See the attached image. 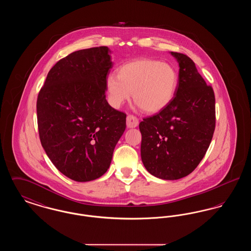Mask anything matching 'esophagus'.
Wrapping results in <instances>:
<instances>
[{"label": "esophagus", "instance_id": "obj_1", "mask_svg": "<svg viewBox=\"0 0 251 251\" xmlns=\"http://www.w3.org/2000/svg\"><path fill=\"white\" fill-rule=\"evenodd\" d=\"M138 119L132 115H129L127 117V127L128 128H135L138 126Z\"/></svg>", "mask_w": 251, "mask_h": 251}]
</instances>
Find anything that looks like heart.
<instances>
[{
  "mask_svg": "<svg viewBox=\"0 0 251 251\" xmlns=\"http://www.w3.org/2000/svg\"><path fill=\"white\" fill-rule=\"evenodd\" d=\"M179 84L176 70L159 60H135L121 66L118 76L109 75L106 91L112 106L132 99L146 113L155 114L169 105Z\"/></svg>",
  "mask_w": 251,
  "mask_h": 251,
  "instance_id": "1",
  "label": "heart"
}]
</instances>
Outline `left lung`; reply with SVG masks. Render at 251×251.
I'll return each instance as SVG.
<instances>
[{
	"label": "left lung",
	"instance_id": "8db88e82",
	"mask_svg": "<svg viewBox=\"0 0 251 251\" xmlns=\"http://www.w3.org/2000/svg\"><path fill=\"white\" fill-rule=\"evenodd\" d=\"M179 64V84L169 105L139 124L144 167L156 178L179 179L199 166L213 138L214 90L185 54L170 51Z\"/></svg>",
	"mask_w": 251,
	"mask_h": 251
}]
</instances>
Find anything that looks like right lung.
Instances as JSON below:
<instances>
[{
    "label": "right lung",
    "instance_id": "add662e5",
    "mask_svg": "<svg viewBox=\"0 0 251 251\" xmlns=\"http://www.w3.org/2000/svg\"><path fill=\"white\" fill-rule=\"evenodd\" d=\"M112 51L96 47L74 51L49 72L37 97L41 145L62 174L76 181L101 177L126 128V115L106 100Z\"/></svg>",
    "mask_w": 251,
    "mask_h": 251
}]
</instances>
